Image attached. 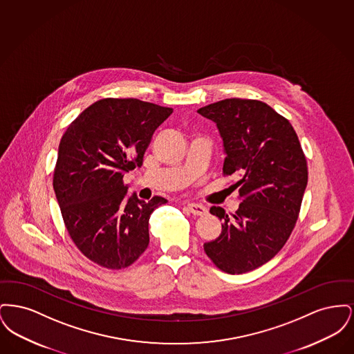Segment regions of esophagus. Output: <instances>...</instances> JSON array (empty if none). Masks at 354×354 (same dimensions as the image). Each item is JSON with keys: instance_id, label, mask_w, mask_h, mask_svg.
<instances>
[{"instance_id": "1", "label": "esophagus", "mask_w": 354, "mask_h": 354, "mask_svg": "<svg viewBox=\"0 0 354 354\" xmlns=\"http://www.w3.org/2000/svg\"><path fill=\"white\" fill-rule=\"evenodd\" d=\"M187 208L188 211L192 214V215H196V216H203L207 214V208L202 205V204H196V203H188L187 204Z\"/></svg>"}]
</instances>
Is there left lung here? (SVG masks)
Returning <instances> with one entry per match:
<instances>
[{"label":"left lung","instance_id":"1","mask_svg":"<svg viewBox=\"0 0 354 354\" xmlns=\"http://www.w3.org/2000/svg\"><path fill=\"white\" fill-rule=\"evenodd\" d=\"M198 113L216 123L223 172L239 176L232 187L241 201L231 216L211 207L221 234L204 251L219 270L245 273L270 261L292 234L308 183L306 159L289 120L264 102L230 98Z\"/></svg>","mask_w":354,"mask_h":354}]
</instances>
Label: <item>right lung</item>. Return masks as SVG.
<instances>
[{
	"label": "right lung",
	"mask_w": 354,
	"mask_h": 354,
	"mask_svg": "<svg viewBox=\"0 0 354 354\" xmlns=\"http://www.w3.org/2000/svg\"><path fill=\"white\" fill-rule=\"evenodd\" d=\"M172 109L135 98L94 102L70 123L58 147L53 187L66 230L87 259L109 270L146 251L152 211L167 203L127 196L124 172L143 163L153 131Z\"/></svg>",
	"instance_id": "right-lung-1"
}]
</instances>
